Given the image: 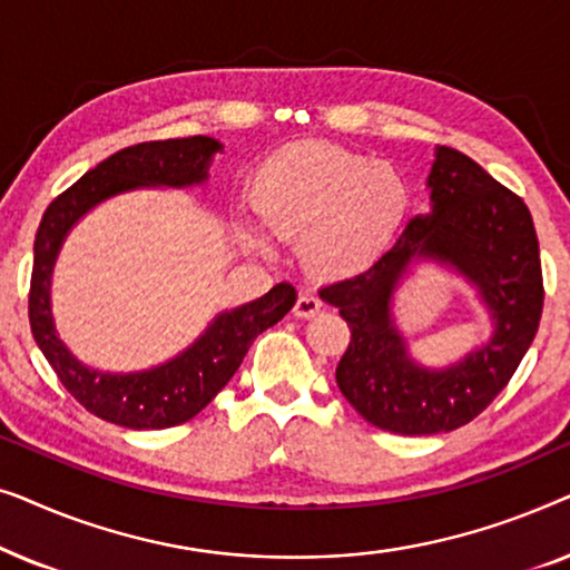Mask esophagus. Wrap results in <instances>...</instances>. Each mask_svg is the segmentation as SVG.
Wrapping results in <instances>:
<instances>
[{
	"label": "esophagus",
	"mask_w": 570,
	"mask_h": 570,
	"mask_svg": "<svg viewBox=\"0 0 570 570\" xmlns=\"http://www.w3.org/2000/svg\"><path fill=\"white\" fill-rule=\"evenodd\" d=\"M318 308H322V301H318L316 295L301 293L298 301H295V306H293V314L298 318H311L318 314Z\"/></svg>",
	"instance_id": "1"
}]
</instances>
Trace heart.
Masks as SVG:
<instances>
[{"label":"heart","mask_w":570,"mask_h":570,"mask_svg":"<svg viewBox=\"0 0 570 570\" xmlns=\"http://www.w3.org/2000/svg\"><path fill=\"white\" fill-rule=\"evenodd\" d=\"M248 199L272 236L301 240L318 277H353L394 246L410 213V186L386 160L340 145L301 142L254 170Z\"/></svg>","instance_id":"heart-1"}]
</instances>
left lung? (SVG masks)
Wrapping results in <instances>:
<instances>
[{"instance_id":"1","label":"left lung","mask_w":570,"mask_h":570,"mask_svg":"<svg viewBox=\"0 0 570 570\" xmlns=\"http://www.w3.org/2000/svg\"><path fill=\"white\" fill-rule=\"evenodd\" d=\"M433 209L415 215L371 269L322 287L340 308L350 345L337 365L345 400L381 431H456L503 392L542 318L540 244L524 199L454 147H435L428 176ZM415 255L454 263L481 287L497 322L488 346L446 372L417 370L387 314V301Z\"/></svg>"}]
</instances>
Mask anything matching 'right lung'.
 <instances>
[{"label": "right lung", "mask_w": 570, "mask_h": 570, "mask_svg": "<svg viewBox=\"0 0 570 570\" xmlns=\"http://www.w3.org/2000/svg\"><path fill=\"white\" fill-rule=\"evenodd\" d=\"M217 150L220 142L213 137L153 139L124 147L61 191L46 207L38 225L28 293L30 332L61 386L90 415L106 423L135 431H160L199 415L244 363L252 342L293 308L295 287L279 283L262 298L217 316L213 326L176 361L127 376L85 368L53 332L49 308L51 267L61 240L80 215L98 202L137 186H189L205 181L207 163Z\"/></svg>", "instance_id": "right-lung-1"}]
</instances>
